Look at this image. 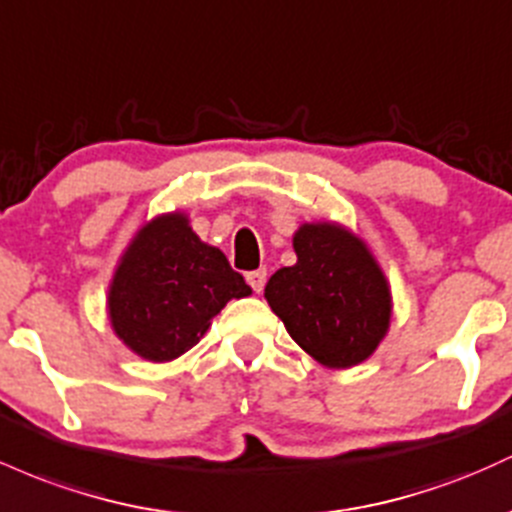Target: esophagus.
Instances as JSON below:
<instances>
[{"label": "esophagus", "mask_w": 512, "mask_h": 512, "mask_svg": "<svg viewBox=\"0 0 512 512\" xmlns=\"http://www.w3.org/2000/svg\"><path fill=\"white\" fill-rule=\"evenodd\" d=\"M245 279H247V284L252 286V291H255V294H260V291L265 289L267 272H265V269H255V272H247Z\"/></svg>", "instance_id": "esophagus-1"}]
</instances>
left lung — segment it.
Listing matches in <instances>:
<instances>
[{
  "label": "left lung",
  "mask_w": 512,
  "mask_h": 512,
  "mask_svg": "<svg viewBox=\"0 0 512 512\" xmlns=\"http://www.w3.org/2000/svg\"><path fill=\"white\" fill-rule=\"evenodd\" d=\"M294 252L296 265L269 277V308L318 364L357 367L391 328L393 296L384 269L357 233L335 221L301 223Z\"/></svg>",
  "instance_id": "1"
}]
</instances>
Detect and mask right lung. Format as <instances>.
I'll list each match as a JSON object with an SVG mask.
<instances>
[{"label": "right lung", "instance_id": "1", "mask_svg": "<svg viewBox=\"0 0 512 512\" xmlns=\"http://www.w3.org/2000/svg\"><path fill=\"white\" fill-rule=\"evenodd\" d=\"M250 294L228 257L194 233L187 213L170 211L145 221L126 245L106 313L133 355L160 364L192 350L230 299Z\"/></svg>", "mask_w": 512, "mask_h": 512}]
</instances>
